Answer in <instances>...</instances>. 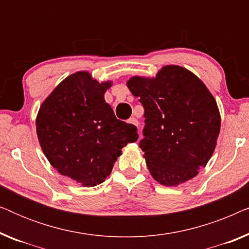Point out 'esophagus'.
I'll return each mask as SVG.
<instances>
[{"mask_svg": "<svg viewBox=\"0 0 249 249\" xmlns=\"http://www.w3.org/2000/svg\"><path fill=\"white\" fill-rule=\"evenodd\" d=\"M129 124H134V125H136V127H138V120L137 119H135V118H131V119H129Z\"/></svg>", "mask_w": 249, "mask_h": 249, "instance_id": "34e87169", "label": "esophagus"}]
</instances>
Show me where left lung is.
Instances as JSON below:
<instances>
[{
	"label": "left lung",
	"instance_id": "8db88e82",
	"mask_svg": "<svg viewBox=\"0 0 249 249\" xmlns=\"http://www.w3.org/2000/svg\"><path fill=\"white\" fill-rule=\"evenodd\" d=\"M144 107L145 153L156 181L177 186L193 179L212 156L220 132L216 102L205 85L181 67H164L154 79L127 83Z\"/></svg>",
	"mask_w": 249,
	"mask_h": 249
}]
</instances>
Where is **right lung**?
Here are the masks:
<instances>
[{
	"mask_svg": "<svg viewBox=\"0 0 249 249\" xmlns=\"http://www.w3.org/2000/svg\"><path fill=\"white\" fill-rule=\"evenodd\" d=\"M110 83L88 72L64 79L39 108L38 141L53 168L64 177L93 187L110 175L121 148L137 142V127L118 120L104 100Z\"/></svg>",
	"mask_w": 249,
	"mask_h": 249,
	"instance_id": "right-lung-1",
	"label": "right lung"
}]
</instances>
